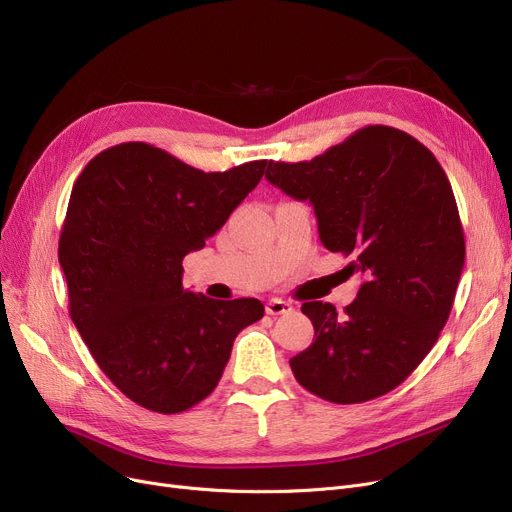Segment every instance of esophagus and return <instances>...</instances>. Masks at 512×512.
<instances>
[{"instance_id": "obj_1", "label": "esophagus", "mask_w": 512, "mask_h": 512, "mask_svg": "<svg viewBox=\"0 0 512 512\" xmlns=\"http://www.w3.org/2000/svg\"><path fill=\"white\" fill-rule=\"evenodd\" d=\"M265 311H268L270 316H282V314H288V311H293V305L284 299H272L268 301V305H265Z\"/></svg>"}]
</instances>
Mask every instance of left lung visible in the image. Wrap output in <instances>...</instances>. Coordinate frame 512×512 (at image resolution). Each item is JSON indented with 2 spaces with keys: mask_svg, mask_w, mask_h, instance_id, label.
<instances>
[{
  "mask_svg": "<svg viewBox=\"0 0 512 512\" xmlns=\"http://www.w3.org/2000/svg\"><path fill=\"white\" fill-rule=\"evenodd\" d=\"M268 182L309 201L324 247L351 257L358 299L339 314L307 301L314 343L295 379L332 404H362L402 385L446 326L464 265V232L446 171L410 133L368 125L311 161H270Z\"/></svg>",
  "mask_w": 512,
  "mask_h": 512,
  "instance_id": "left-lung-1",
  "label": "left lung"
}]
</instances>
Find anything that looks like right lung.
<instances>
[{
	"label": "right lung",
	"mask_w": 512,
	"mask_h": 512,
	"mask_svg": "<svg viewBox=\"0 0 512 512\" xmlns=\"http://www.w3.org/2000/svg\"><path fill=\"white\" fill-rule=\"evenodd\" d=\"M268 161L205 173L146 142L106 148L71 192L58 261L69 314L96 364L138 406L177 414L217 387L259 299L184 291L182 261L205 247Z\"/></svg>",
	"instance_id": "obj_1"
}]
</instances>
